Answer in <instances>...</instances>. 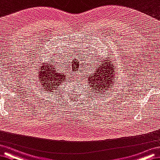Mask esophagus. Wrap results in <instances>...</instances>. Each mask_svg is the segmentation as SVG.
<instances>
[{
  "label": "esophagus",
  "mask_w": 160,
  "mask_h": 160,
  "mask_svg": "<svg viewBox=\"0 0 160 160\" xmlns=\"http://www.w3.org/2000/svg\"><path fill=\"white\" fill-rule=\"evenodd\" d=\"M74 77H75V79H77V80L80 79V78L81 77L80 74L79 72H75V74H74Z\"/></svg>",
  "instance_id": "obj_1"
}]
</instances>
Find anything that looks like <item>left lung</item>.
I'll return each instance as SVG.
<instances>
[{
  "mask_svg": "<svg viewBox=\"0 0 160 160\" xmlns=\"http://www.w3.org/2000/svg\"><path fill=\"white\" fill-rule=\"evenodd\" d=\"M96 65L92 73L87 75V82L90 90L94 92L93 95L98 96V95L105 94L106 90H111L115 81L116 70L112 64L110 57L105 59L102 57L101 60L97 62Z\"/></svg>",
  "mask_w": 160,
  "mask_h": 160,
  "instance_id": "obj_1",
  "label": "left lung"
}]
</instances>
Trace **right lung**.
<instances>
[{"label":"right lung","mask_w":160,"mask_h":160,"mask_svg":"<svg viewBox=\"0 0 160 160\" xmlns=\"http://www.w3.org/2000/svg\"><path fill=\"white\" fill-rule=\"evenodd\" d=\"M39 70L37 85L42 88V92L46 91L48 94L59 91L60 85L67 80L66 75L57 70L56 65L51 61L47 63H41Z\"/></svg>","instance_id":"obj_1"}]
</instances>
